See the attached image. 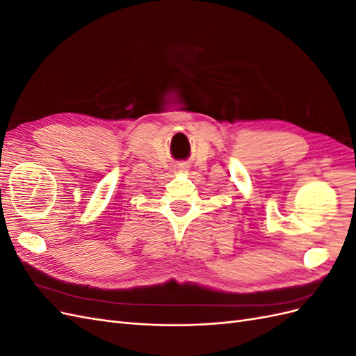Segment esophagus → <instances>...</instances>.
Segmentation results:
<instances>
[{
    "label": "esophagus",
    "instance_id": "1",
    "mask_svg": "<svg viewBox=\"0 0 356 356\" xmlns=\"http://www.w3.org/2000/svg\"><path fill=\"white\" fill-rule=\"evenodd\" d=\"M187 168H186V165H179L178 166V170H181V172H184Z\"/></svg>",
    "mask_w": 356,
    "mask_h": 356
}]
</instances>
